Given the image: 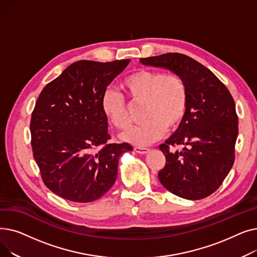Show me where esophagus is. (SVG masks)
<instances>
[{
	"instance_id": "obj_1",
	"label": "esophagus",
	"mask_w": 257,
	"mask_h": 257,
	"mask_svg": "<svg viewBox=\"0 0 257 257\" xmlns=\"http://www.w3.org/2000/svg\"><path fill=\"white\" fill-rule=\"evenodd\" d=\"M134 151L139 154H147L149 152V149L148 148H143V147H134Z\"/></svg>"
}]
</instances>
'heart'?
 Listing matches in <instances>:
<instances>
[{
  "mask_svg": "<svg viewBox=\"0 0 257 257\" xmlns=\"http://www.w3.org/2000/svg\"><path fill=\"white\" fill-rule=\"evenodd\" d=\"M133 104L144 103L141 125L126 131L121 138L137 146H148L164 136L166 128H175L183 118L187 106V87L177 74L139 70L120 83ZM102 110L111 125L124 130L130 125V105L120 93L108 89L102 97Z\"/></svg>",
  "mask_w": 257,
  "mask_h": 257,
  "instance_id": "obj_1",
  "label": "heart"
}]
</instances>
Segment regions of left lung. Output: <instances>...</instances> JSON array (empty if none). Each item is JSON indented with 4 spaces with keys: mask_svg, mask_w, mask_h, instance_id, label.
I'll list each match as a JSON object with an SVG mask.
<instances>
[{
    "mask_svg": "<svg viewBox=\"0 0 257 257\" xmlns=\"http://www.w3.org/2000/svg\"><path fill=\"white\" fill-rule=\"evenodd\" d=\"M140 62L179 75L187 87L179 127L159 146L166 156V166L158 173L160 183L183 199L208 197L234 163L238 119L231 93L207 67L183 54L168 53ZM177 144L184 146L183 151L170 153L169 146Z\"/></svg>",
    "mask_w": 257,
    "mask_h": 257,
    "instance_id": "1",
    "label": "left lung"
}]
</instances>
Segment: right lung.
<instances>
[{
    "instance_id": "add662e5",
    "label": "right lung",
    "mask_w": 257,
    "mask_h": 257,
    "mask_svg": "<svg viewBox=\"0 0 257 257\" xmlns=\"http://www.w3.org/2000/svg\"><path fill=\"white\" fill-rule=\"evenodd\" d=\"M130 59L74 62L40 92L31 117L33 156L47 187L78 203L98 200L117 177L127 144H107L102 97Z\"/></svg>"
}]
</instances>
